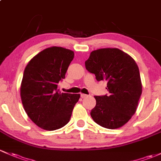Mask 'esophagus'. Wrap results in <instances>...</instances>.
I'll return each instance as SVG.
<instances>
[{
    "label": "esophagus",
    "mask_w": 161,
    "mask_h": 161,
    "mask_svg": "<svg viewBox=\"0 0 161 161\" xmlns=\"http://www.w3.org/2000/svg\"><path fill=\"white\" fill-rule=\"evenodd\" d=\"M81 97H82V99H84V98L87 97V95H86V94H83V93H81Z\"/></svg>",
    "instance_id": "34e87169"
}]
</instances>
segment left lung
<instances>
[{"label": "left lung", "instance_id": "obj_1", "mask_svg": "<svg viewBox=\"0 0 161 161\" xmlns=\"http://www.w3.org/2000/svg\"><path fill=\"white\" fill-rule=\"evenodd\" d=\"M86 69L97 81L107 82L108 95L95 96L91 116L97 124L117 129L131 119L142 93L140 71L134 59L119 48H100L90 53Z\"/></svg>", "mask_w": 161, "mask_h": 161}]
</instances>
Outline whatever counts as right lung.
Returning a JSON list of instances; mask_svg holds the SVG:
<instances>
[{
	"instance_id": "1",
	"label": "right lung",
	"mask_w": 161,
	"mask_h": 161,
	"mask_svg": "<svg viewBox=\"0 0 161 161\" xmlns=\"http://www.w3.org/2000/svg\"><path fill=\"white\" fill-rule=\"evenodd\" d=\"M74 52L53 46L32 58L24 71L21 98L28 117L45 130L63 127L70 120L80 94L61 92L58 83L65 79Z\"/></svg>"
}]
</instances>
